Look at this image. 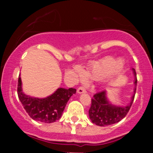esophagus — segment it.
I'll use <instances>...</instances> for the list:
<instances>
[{
	"instance_id": "34e87169",
	"label": "esophagus",
	"mask_w": 153,
	"mask_h": 153,
	"mask_svg": "<svg viewBox=\"0 0 153 153\" xmlns=\"http://www.w3.org/2000/svg\"><path fill=\"white\" fill-rule=\"evenodd\" d=\"M77 92H78V94H82V93H84V92H86V89H84L83 86H80L79 88H78V89H77Z\"/></svg>"
}]
</instances>
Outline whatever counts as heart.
<instances>
[{"mask_svg": "<svg viewBox=\"0 0 153 153\" xmlns=\"http://www.w3.org/2000/svg\"><path fill=\"white\" fill-rule=\"evenodd\" d=\"M124 67V63L122 60L115 61L112 57H106L94 63L86 73L81 67L77 68L76 72L82 81L86 79V76L92 80H101L104 78L105 84H110L121 73Z\"/></svg>", "mask_w": 153, "mask_h": 153, "instance_id": "obj_1", "label": "heart"}]
</instances>
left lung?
Instances as JSON below:
<instances>
[{
    "instance_id": "1",
    "label": "left lung",
    "mask_w": 153,
    "mask_h": 153,
    "mask_svg": "<svg viewBox=\"0 0 153 153\" xmlns=\"http://www.w3.org/2000/svg\"><path fill=\"white\" fill-rule=\"evenodd\" d=\"M132 70L135 78V89L130 102L126 106L113 105L108 100L106 90L95 94L92 98V104L89 110V118L93 124L100 126H106L119 122L126 116L133 102L136 90V72L134 69Z\"/></svg>"
}]
</instances>
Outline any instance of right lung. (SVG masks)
<instances>
[{"mask_svg": "<svg viewBox=\"0 0 153 153\" xmlns=\"http://www.w3.org/2000/svg\"><path fill=\"white\" fill-rule=\"evenodd\" d=\"M75 92L76 89L73 88H58L46 98H35L24 93L20 75L18 78V95L20 101L29 116L40 122L50 124L59 119L68 101Z\"/></svg>", "mask_w": 153, "mask_h": 153, "instance_id": "add662e5", "label": "right lung"}]
</instances>
